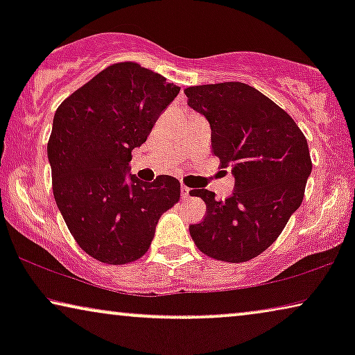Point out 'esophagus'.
Wrapping results in <instances>:
<instances>
[{"mask_svg":"<svg viewBox=\"0 0 355 355\" xmlns=\"http://www.w3.org/2000/svg\"><path fill=\"white\" fill-rule=\"evenodd\" d=\"M181 196H182V198H189V196H191V189L186 187V186H182L181 187Z\"/></svg>","mask_w":355,"mask_h":355,"instance_id":"obj_1","label":"esophagus"}]
</instances>
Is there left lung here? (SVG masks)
Returning a JSON list of instances; mask_svg holds the SVG:
<instances>
[{"label": "left lung", "mask_w": 355, "mask_h": 355, "mask_svg": "<svg viewBox=\"0 0 355 355\" xmlns=\"http://www.w3.org/2000/svg\"><path fill=\"white\" fill-rule=\"evenodd\" d=\"M187 103L210 121L211 155L232 164L234 193L193 189L207 215L189 226L198 250L241 263L265 252L302 203L312 171L307 139L273 100L242 82L187 87Z\"/></svg>", "instance_id": "8db88e82"}]
</instances>
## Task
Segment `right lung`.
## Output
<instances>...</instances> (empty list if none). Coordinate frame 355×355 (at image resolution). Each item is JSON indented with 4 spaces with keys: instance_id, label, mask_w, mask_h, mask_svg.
<instances>
[{
    "instance_id": "1",
    "label": "right lung",
    "mask_w": 355,
    "mask_h": 355,
    "mask_svg": "<svg viewBox=\"0 0 355 355\" xmlns=\"http://www.w3.org/2000/svg\"><path fill=\"white\" fill-rule=\"evenodd\" d=\"M181 87L139 62H114L58 106L48 159L53 196L77 244L108 265L139 260L159 216L176 205L181 184L125 181L140 147Z\"/></svg>"
}]
</instances>
